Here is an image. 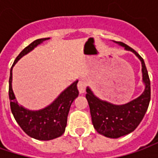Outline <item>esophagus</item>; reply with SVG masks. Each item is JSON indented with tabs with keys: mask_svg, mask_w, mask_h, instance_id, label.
I'll use <instances>...</instances> for the list:
<instances>
[{
	"mask_svg": "<svg viewBox=\"0 0 158 158\" xmlns=\"http://www.w3.org/2000/svg\"><path fill=\"white\" fill-rule=\"evenodd\" d=\"M86 89V83L84 81V80H80L78 84V89L80 94H83L85 93Z\"/></svg>",
	"mask_w": 158,
	"mask_h": 158,
	"instance_id": "esophagus-1",
	"label": "esophagus"
}]
</instances>
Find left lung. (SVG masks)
<instances>
[{
  "label": "left lung",
  "mask_w": 158,
  "mask_h": 158,
  "mask_svg": "<svg viewBox=\"0 0 158 158\" xmlns=\"http://www.w3.org/2000/svg\"><path fill=\"white\" fill-rule=\"evenodd\" d=\"M126 51L132 52L141 62L142 80L145 84L143 93L123 105H114L96 97L89 87L86 89V99L89 103L92 123L100 135L109 138H119L133 132L146 114L151 100V83L146 64L137 52L123 42L114 41Z\"/></svg>",
  "instance_id": "1"
}]
</instances>
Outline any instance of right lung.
<instances>
[{"label": "right lung", "instance_id": "add662e5", "mask_svg": "<svg viewBox=\"0 0 158 158\" xmlns=\"http://www.w3.org/2000/svg\"><path fill=\"white\" fill-rule=\"evenodd\" d=\"M50 38L38 39L29 44L20 52L12 64L9 78V100L11 111L21 129L30 137L39 140H50L60 137L65 131L69 109L73 102L79 96L78 80L62 91L49 106L38 111H31L20 106L12 87V68L22 56Z\"/></svg>", "mask_w": 158, "mask_h": 158}]
</instances>
